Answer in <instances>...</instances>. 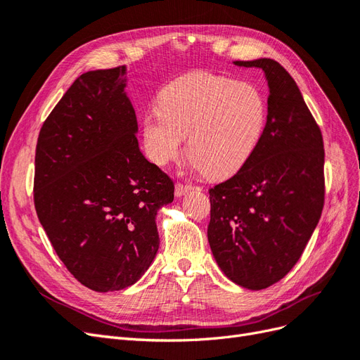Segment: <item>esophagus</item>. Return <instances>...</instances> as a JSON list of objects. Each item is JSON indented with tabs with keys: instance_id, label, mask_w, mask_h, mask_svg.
<instances>
[{
	"instance_id": "34e87169",
	"label": "esophagus",
	"mask_w": 360,
	"mask_h": 360,
	"mask_svg": "<svg viewBox=\"0 0 360 360\" xmlns=\"http://www.w3.org/2000/svg\"><path fill=\"white\" fill-rule=\"evenodd\" d=\"M189 191H192V188L188 186V184L177 183L176 184V189H174V193H176L177 198H180V197H183V195H186Z\"/></svg>"
}]
</instances>
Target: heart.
I'll list each match as a JSON object with an SVG mask.
<instances>
[{
	"label": "heart",
	"instance_id": "obj_1",
	"mask_svg": "<svg viewBox=\"0 0 360 360\" xmlns=\"http://www.w3.org/2000/svg\"><path fill=\"white\" fill-rule=\"evenodd\" d=\"M267 123V102L255 85L224 75L192 72L169 82L158 111L143 118L147 158L165 167L181 153L212 179L230 177L254 155Z\"/></svg>",
	"mask_w": 360,
	"mask_h": 360
}]
</instances>
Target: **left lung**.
I'll list each match as a JSON object with an SVG mask.
<instances>
[{
  "mask_svg": "<svg viewBox=\"0 0 360 360\" xmlns=\"http://www.w3.org/2000/svg\"><path fill=\"white\" fill-rule=\"evenodd\" d=\"M233 64L263 70L267 123L240 171L210 189L207 237L228 279L248 290H263L297 263L320 221L323 136L296 81L278 61Z\"/></svg>",
  "mask_w": 360,
  "mask_h": 360,
  "instance_id": "obj_1",
  "label": "left lung"
}]
</instances>
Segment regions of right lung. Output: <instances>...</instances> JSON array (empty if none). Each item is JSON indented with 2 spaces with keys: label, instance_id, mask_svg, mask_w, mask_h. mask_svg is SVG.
I'll use <instances>...</instances> for the list:
<instances>
[{
  "label": "right lung",
  "instance_id": "1",
  "mask_svg": "<svg viewBox=\"0 0 360 360\" xmlns=\"http://www.w3.org/2000/svg\"><path fill=\"white\" fill-rule=\"evenodd\" d=\"M126 66L82 73L43 123L36 148L39 221L70 274L118 291L158 254V212L174 184L138 146Z\"/></svg>",
  "mask_w": 360,
  "mask_h": 360
}]
</instances>
